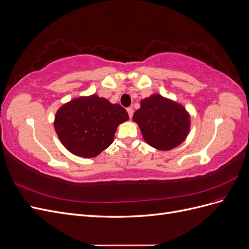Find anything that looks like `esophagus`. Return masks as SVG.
Here are the masks:
<instances>
[{
  "label": "esophagus",
  "instance_id": "34e87169",
  "mask_svg": "<svg viewBox=\"0 0 249 249\" xmlns=\"http://www.w3.org/2000/svg\"><path fill=\"white\" fill-rule=\"evenodd\" d=\"M126 111H127V114H129V116H130V118H132V116H133V113H134V110H133V108H127L126 109Z\"/></svg>",
  "mask_w": 249,
  "mask_h": 249
}]
</instances>
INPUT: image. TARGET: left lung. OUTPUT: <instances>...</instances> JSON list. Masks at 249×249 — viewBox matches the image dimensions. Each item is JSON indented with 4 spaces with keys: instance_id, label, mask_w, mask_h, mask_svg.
Wrapping results in <instances>:
<instances>
[{
    "instance_id": "left-lung-1",
    "label": "left lung",
    "mask_w": 249,
    "mask_h": 249,
    "mask_svg": "<svg viewBox=\"0 0 249 249\" xmlns=\"http://www.w3.org/2000/svg\"><path fill=\"white\" fill-rule=\"evenodd\" d=\"M133 122L138 124L148 145L170 150L182 144L189 135L191 116L182 104L154 93L140 101Z\"/></svg>"
}]
</instances>
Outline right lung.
Listing matches in <instances>:
<instances>
[{
    "label": "right lung",
    "instance_id": "obj_1",
    "mask_svg": "<svg viewBox=\"0 0 249 249\" xmlns=\"http://www.w3.org/2000/svg\"><path fill=\"white\" fill-rule=\"evenodd\" d=\"M129 119L119 104H112L97 94L81 95L57 110L54 127L70 153L89 159L109 147L118 125Z\"/></svg>",
    "mask_w": 249,
    "mask_h": 249
}]
</instances>
